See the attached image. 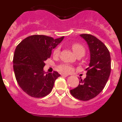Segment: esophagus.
<instances>
[{
	"instance_id": "obj_1",
	"label": "esophagus",
	"mask_w": 122,
	"mask_h": 122,
	"mask_svg": "<svg viewBox=\"0 0 122 122\" xmlns=\"http://www.w3.org/2000/svg\"><path fill=\"white\" fill-rule=\"evenodd\" d=\"M61 75H62V76H63V77H67V76H68L67 74H65V73H62Z\"/></svg>"
}]
</instances>
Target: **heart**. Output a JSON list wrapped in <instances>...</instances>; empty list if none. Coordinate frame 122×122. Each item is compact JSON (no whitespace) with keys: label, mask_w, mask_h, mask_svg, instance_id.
I'll list each match as a JSON object with an SVG mask.
<instances>
[{"label":"heart","mask_w":122,"mask_h":122,"mask_svg":"<svg viewBox=\"0 0 122 122\" xmlns=\"http://www.w3.org/2000/svg\"><path fill=\"white\" fill-rule=\"evenodd\" d=\"M72 49H73L74 53L75 54L76 56H78V55H82L84 56L86 53V49L84 48V46H82L81 45L78 43H74L71 46ZM60 52V49L59 47L56 48L54 51L53 54L55 57H57L59 56ZM58 69L60 71L63 72V73H70L71 71L72 67L68 64H62L59 65Z\"/></svg>","instance_id":"b5f03b06"}]
</instances>
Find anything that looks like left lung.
I'll return each instance as SVG.
<instances>
[{
    "label": "left lung",
    "instance_id": "left-lung-1",
    "mask_svg": "<svg viewBox=\"0 0 122 122\" xmlns=\"http://www.w3.org/2000/svg\"><path fill=\"white\" fill-rule=\"evenodd\" d=\"M80 36L89 46L90 63L86 68V77L81 79L78 86L70 93L78 100L88 101L97 97L105 87L111 70V60L108 49L97 38L90 34Z\"/></svg>",
    "mask_w": 122,
    "mask_h": 122
}]
</instances>
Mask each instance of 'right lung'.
Segmentation results:
<instances>
[{"label":"right lung","mask_w":122,"mask_h":122,"mask_svg":"<svg viewBox=\"0 0 122 122\" xmlns=\"http://www.w3.org/2000/svg\"><path fill=\"white\" fill-rule=\"evenodd\" d=\"M63 38L64 36L54 39L46 35H32L17 46L13 61L15 77L19 87L29 96L44 97L52 90L55 81L60 74L57 71L46 74L45 61Z\"/></svg>","instance_id":"1"}]
</instances>
